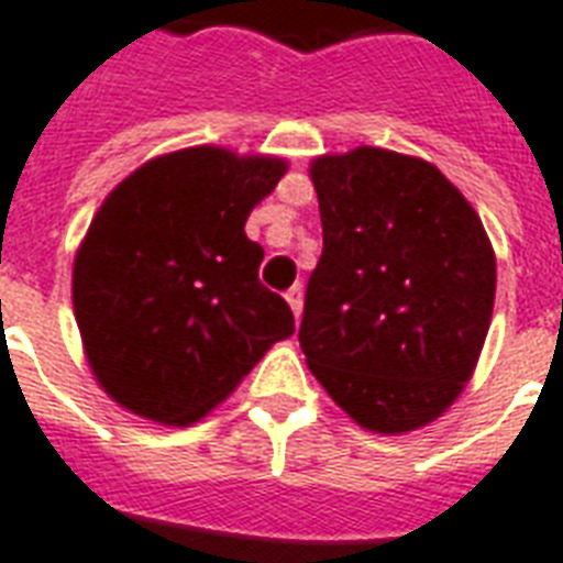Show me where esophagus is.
Listing matches in <instances>:
<instances>
[{"instance_id": "obj_1", "label": "esophagus", "mask_w": 563, "mask_h": 563, "mask_svg": "<svg viewBox=\"0 0 563 563\" xmlns=\"http://www.w3.org/2000/svg\"><path fill=\"white\" fill-rule=\"evenodd\" d=\"M286 300H289L291 312H295V319H300V310H303V286L295 283L289 291H286Z\"/></svg>"}]
</instances>
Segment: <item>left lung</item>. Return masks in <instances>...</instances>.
Segmentation results:
<instances>
[{
	"label": "left lung",
	"mask_w": 563,
	"mask_h": 563,
	"mask_svg": "<svg viewBox=\"0 0 563 563\" xmlns=\"http://www.w3.org/2000/svg\"><path fill=\"white\" fill-rule=\"evenodd\" d=\"M324 251L298 339L328 396L375 434L434 422L478 363L496 256L482 218L431 162L357 147L319 156Z\"/></svg>",
	"instance_id": "1"
}]
</instances>
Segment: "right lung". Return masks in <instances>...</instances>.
Here are the masks:
<instances>
[{
  "label": "right lung",
  "instance_id": "right-lung-1",
  "mask_svg": "<svg viewBox=\"0 0 563 563\" xmlns=\"http://www.w3.org/2000/svg\"><path fill=\"white\" fill-rule=\"evenodd\" d=\"M286 174L274 156L188 147L120 183L73 263V310L93 375L118 405L191 424L233 393L295 316L260 283L244 221Z\"/></svg>",
  "mask_w": 563,
  "mask_h": 563
}]
</instances>
